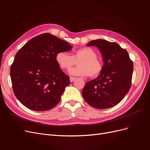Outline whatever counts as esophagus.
I'll list each match as a JSON object with an SVG mask.
<instances>
[{
    "instance_id": "1",
    "label": "esophagus",
    "mask_w": 150,
    "mask_h": 150,
    "mask_svg": "<svg viewBox=\"0 0 150 150\" xmlns=\"http://www.w3.org/2000/svg\"><path fill=\"white\" fill-rule=\"evenodd\" d=\"M76 79V78H74V77H70V82L71 83H72L73 81Z\"/></svg>"
}]
</instances>
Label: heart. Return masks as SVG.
I'll return each instance as SVG.
<instances>
[{
    "label": "heart",
    "mask_w": 150,
    "mask_h": 150,
    "mask_svg": "<svg viewBox=\"0 0 150 150\" xmlns=\"http://www.w3.org/2000/svg\"><path fill=\"white\" fill-rule=\"evenodd\" d=\"M56 61L61 69L69 70L75 66H78L71 71L72 75L86 76L92 78L98 77L103 70V64L97 58V54L90 47L81 48L76 50L70 55L67 52L60 51L56 54Z\"/></svg>",
    "instance_id": "b5f03b06"
}]
</instances>
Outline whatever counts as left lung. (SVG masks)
<instances>
[{"label": "left lung", "instance_id": "left-lung-1", "mask_svg": "<svg viewBox=\"0 0 150 150\" xmlns=\"http://www.w3.org/2000/svg\"><path fill=\"white\" fill-rule=\"evenodd\" d=\"M87 46H95L100 50L104 64L101 74L86 83L82 91L83 98L93 108H111L118 104L130 89L133 62L126 50L116 42L97 39Z\"/></svg>", "mask_w": 150, "mask_h": 150}]
</instances>
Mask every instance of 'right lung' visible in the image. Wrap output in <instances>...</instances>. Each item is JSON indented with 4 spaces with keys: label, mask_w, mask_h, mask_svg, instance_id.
I'll use <instances>...</instances> for the list:
<instances>
[{
    "label": "right lung",
    "mask_w": 150,
    "mask_h": 150,
    "mask_svg": "<svg viewBox=\"0 0 150 150\" xmlns=\"http://www.w3.org/2000/svg\"><path fill=\"white\" fill-rule=\"evenodd\" d=\"M72 48L64 40L44 33L31 39L17 52L11 78L13 93L24 106L44 111L59 103L70 81L56 62V55Z\"/></svg>",
    "instance_id": "1"
}]
</instances>
